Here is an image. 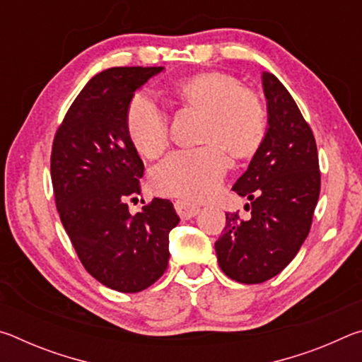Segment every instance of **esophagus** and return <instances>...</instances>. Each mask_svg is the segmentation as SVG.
Instances as JSON below:
<instances>
[{
  "label": "esophagus",
  "instance_id": "obj_1",
  "mask_svg": "<svg viewBox=\"0 0 362 362\" xmlns=\"http://www.w3.org/2000/svg\"><path fill=\"white\" fill-rule=\"evenodd\" d=\"M174 207H175L177 214H179V216H180L182 218H192V217H194V216H198L199 211H201L199 206L188 203V201H182V199L175 201Z\"/></svg>",
  "mask_w": 362,
  "mask_h": 362
}]
</instances>
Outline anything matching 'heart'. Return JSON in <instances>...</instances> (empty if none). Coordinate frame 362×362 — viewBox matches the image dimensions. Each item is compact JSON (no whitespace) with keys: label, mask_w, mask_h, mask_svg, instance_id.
Listing matches in <instances>:
<instances>
[{"label":"heart","mask_w":362,"mask_h":362,"mask_svg":"<svg viewBox=\"0 0 362 362\" xmlns=\"http://www.w3.org/2000/svg\"><path fill=\"white\" fill-rule=\"evenodd\" d=\"M174 94L183 108L204 113L194 150L169 155L155 168L151 185L158 193L189 201L211 198L222 183L228 158H252L267 136L265 103L254 90L244 89L236 76L204 71L183 79ZM126 132L145 158H158L169 145V119L150 97L137 94L126 113Z\"/></svg>","instance_id":"1"}]
</instances>
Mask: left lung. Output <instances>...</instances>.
<instances>
[{
  "mask_svg": "<svg viewBox=\"0 0 362 362\" xmlns=\"http://www.w3.org/2000/svg\"><path fill=\"white\" fill-rule=\"evenodd\" d=\"M268 129L249 168L233 185L249 217L225 214L216 243L218 265L243 284H259L289 265L310 233L321 189L315 136L283 83L263 71Z\"/></svg>",
  "mask_w": 362,
  "mask_h": 362,
  "instance_id": "left-lung-1",
  "label": "left lung"
}]
</instances>
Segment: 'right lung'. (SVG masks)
<instances>
[{"label": "right lung", "mask_w": 362, "mask_h": 362, "mask_svg": "<svg viewBox=\"0 0 362 362\" xmlns=\"http://www.w3.org/2000/svg\"><path fill=\"white\" fill-rule=\"evenodd\" d=\"M163 66H113L84 86L56 132L51 179L60 220L90 276L134 293L163 276L169 231L180 222L169 199L132 216L144 163L126 132L134 93Z\"/></svg>", "instance_id": "1"}]
</instances>
